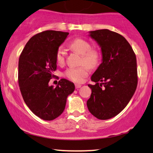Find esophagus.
I'll use <instances>...</instances> for the list:
<instances>
[{
    "label": "esophagus",
    "mask_w": 153,
    "mask_h": 153,
    "mask_svg": "<svg viewBox=\"0 0 153 153\" xmlns=\"http://www.w3.org/2000/svg\"><path fill=\"white\" fill-rule=\"evenodd\" d=\"M81 87V84H75V88H79Z\"/></svg>",
    "instance_id": "esophagus-1"
}]
</instances>
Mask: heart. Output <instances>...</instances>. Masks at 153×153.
Listing matches in <instances>:
<instances>
[{
	"instance_id": "1",
	"label": "heart",
	"mask_w": 153,
	"mask_h": 153,
	"mask_svg": "<svg viewBox=\"0 0 153 153\" xmlns=\"http://www.w3.org/2000/svg\"><path fill=\"white\" fill-rule=\"evenodd\" d=\"M70 47L72 50L81 55V63L84 64L79 68H71L64 73L65 76L74 82H82L85 76L88 74L90 69L95 68L98 65L100 60V52L96 49H91V45L88 42L83 39L77 38L70 43ZM56 62L62 65L65 60V53L62 47H59L56 54Z\"/></svg>"
}]
</instances>
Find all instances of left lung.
<instances>
[{"mask_svg": "<svg viewBox=\"0 0 153 153\" xmlns=\"http://www.w3.org/2000/svg\"><path fill=\"white\" fill-rule=\"evenodd\" d=\"M89 36L101 48L102 58L91 76L96 83L88 84L92 93L87 106L97 118L107 120L122 111L135 93L137 58L128 42L118 33L102 29L90 31Z\"/></svg>", "mask_w": 153, "mask_h": 153, "instance_id": "8db88e82", "label": "left lung"}]
</instances>
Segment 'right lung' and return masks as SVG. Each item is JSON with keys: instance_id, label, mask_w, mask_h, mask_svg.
<instances>
[{"instance_id": "1", "label": "right lung", "mask_w": 153, "mask_h": 153, "mask_svg": "<svg viewBox=\"0 0 153 153\" xmlns=\"http://www.w3.org/2000/svg\"><path fill=\"white\" fill-rule=\"evenodd\" d=\"M69 33L46 30L33 36L25 46L19 60L18 79L23 99L35 115L52 120L62 114L67 98L74 84L61 79L56 87L49 85L56 70V54Z\"/></svg>"}]
</instances>
